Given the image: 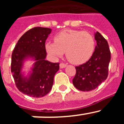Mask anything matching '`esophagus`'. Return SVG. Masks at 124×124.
<instances>
[{"label":"esophagus","mask_w":124,"mask_h":124,"mask_svg":"<svg viewBox=\"0 0 124 124\" xmlns=\"http://www.w3.org/2000/svg\"><path fill=\"white\" fill-rule=\"evenodd\" d=\"M66 66V64H64V63H61L60 64V68H65Z\"/></svg>","instance_id":"obj_1"}]
</instances>
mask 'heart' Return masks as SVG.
<instances>
[{"label":"heart","mask_w":124,"mask_h":124,"mask_svg":"<svg viewBox=\"0 0 124 124\" xmlns=\"http://www.w3.org/2000/svg\"><path fill=\"white\" fill-rule=\"evenodd\" d=\"M54 41L45 44L47 53L57 58L66 52L68 61L74 64L86 63L94 51V38L87 31L65 30L56 35Z\"/></svg>","instance_id":"obj_1"}]
</instances>
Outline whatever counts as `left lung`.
I'll return each mask as SVG.
<instances>
[{
	"instance_id": "1",
	"label": "left lung",
	"mask_w": 124,
	"mask_h": 124,
	"mask_svg": "<svg viewBox=\"0 0 124 124\" xmlns=\"http://www.w3.org/2000/svg\"><path fill=\"white\" fill-rule=\"evenodd\" d=\"M97 42L93 55L86 63L76 66L73 84L82 91L94 90L107 79L110 61V51L107 40L98 31L95 33Z\"/></svg>"
}]
</instances>
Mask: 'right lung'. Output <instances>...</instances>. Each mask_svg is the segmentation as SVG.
Segmentation results:
<instances>
[{"mask_svg": "<svg viewBox=\"0 0 124 124\" xmlns=\"http://www.w3.org/2000/svg\"><path fill=\"white\" fill-rule=\"evenodd\" d=\"M51 29L35 27L20 37L15 45L11 61V72L15 85L20 92L33 97H41L51 91L54 74L60 68L59 63L45 60V41ZM31 57L36 61L28 77L22 74L23 61Z\"/></svg>", "mask_w": 124, "mask_h": 124, "instance_id": "add662e5", "label": "right lung"}]
</instances>
